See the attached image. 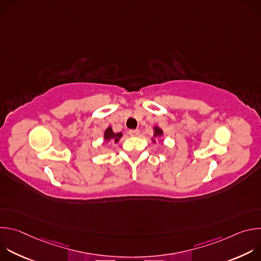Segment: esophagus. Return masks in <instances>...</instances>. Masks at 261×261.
I'll use <instances>...</instances> for the list:
<instances>
[{
    "mask_svg": "<svg viewBox=\"0 0 261 261\" xmlns=\"http://www.w3.org/2000/svg\"><path fill=\"white\" fill-rule=\"evenodd\" d=\"M129 135L130 136H138L139 135V130H130L129 131Z\"/></svg>",
    "mask_w": 261,
    "mask_h": 261,
    "instance_id": "esophagus-1",
    "label": "esophagus"
}]
</instances>
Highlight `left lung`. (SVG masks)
Listing matches in <instances>:
<instances>
[{
    "instance_id": "obj_1",
    "label": "left lung",
    "mask_w": 261,
    "mask_h": 261,
    "mask_svg": "<svg viewBox=\"0 0 261 261\" xmlns=\"http://www.w3.org/2000/svg\"><path fill=\"white\" fill-rule=\"evenodd\" d=\"M153 130H154V134H153V137H152V141L155 143L156 142L155 138L160 137L161 135H163V130L159 126H154Z\"/></svg>"
}]
</instances>
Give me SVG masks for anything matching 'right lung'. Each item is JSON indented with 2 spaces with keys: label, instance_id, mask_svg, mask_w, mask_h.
Listing matches in <instances>:
<instances>
[{
  "label": "right lung",
  "instance_id": "obj_1",
  "mask_svg": "<svg viewBox=\"0 0 261 261\" xmlns=\"http://www.w3.org/2000/svg\"><path fill=\"white\" fill-rule=\"evenodd\" d=\"M103 136H104V140L106 143H111V142L118 143L120 141V139L122 138L123 133L122 132H117V133L114 132L113 128L109 126L105 129Z\"/></svg>",
  "mask_w": 261,
  "mask_h": 261
}]
</instances>
